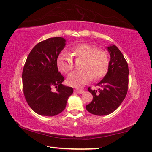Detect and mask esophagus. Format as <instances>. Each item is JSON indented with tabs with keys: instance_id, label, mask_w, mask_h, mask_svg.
Wrapping results in <instances>:
<instances>
[{
	"instance_id": "obj_1",
	"label": "esophagus",
	"mask_w": 152,
	"mask_h": 152,
	"mask_svg": "<svg viewBox=\"0 0 152 152\" xmlns=\"http://www.w3.org/2000/svg\"><path fill=\"white\" fill-rule=\"evenodd\" d=\"M75 91L78 93V94H83V93L85 92V91H84L83 89H75Z\"/></svg>"
}]
</instances>
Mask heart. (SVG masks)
<instances>
[{"label": "heart", "instance_id": "obj_1", "mask_svg": "<svg viewBox=\"0 0 152 152\" xmlns=\"http://www.w3.org/2000/svg\"><path fill=\"white\" fill-rule=\"evenodd\" d=\"M71 53L76 58H83L80 71L71 74L67 79L69 86L80 87L91 80H99L106 76L109 67V58L106 51L98 49L89 44H79L71 48ZM56 66L63 74H67L73 68L72 61L65 53H61L56 58Z\"/></svg>", "mask_w": 152, "mask_h": 152}]
</instances>
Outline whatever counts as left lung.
I'll return each instance as SVG.
<instances>
[{"label": "left lung", "instance_id": "left-lung-1", "mask_svg": "<svg viewBox=\"0 0 152 152\" xmlns=\"http://www.w3.org/2000/svg\"><path fill=\"white\" fill-rule=\"evenodd\" d=\"M106 48L110 56L108 71L96 85L99 89H88L94 98L86 106V109L90 113L98 116L115 111L125 99L128 88V65L123 54L113 44Z\"/></svg>", "mask_w": 152, "mask_h": 152}]
</instances>
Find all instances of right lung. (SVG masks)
Returning a JSON list of instances; mask_svg holds the SVG:
<instances>
[{
    "label": "right lung",
    "mask_w": 152,
    "mask_h": 152,
    "mask_svg": "<svg viewBox=\"0 0 152 152\" xmlns=\"http://www.w3.org/2000/svg\"><path fill=\"white\" fill-rule=\"evenodd\" d=\"M61 37L39 42L29 53L22 72V85L29 106L38 115L53 117L65 109L73 88L62 85L56 58L66 44Z\"/></svg>",
    "instance_id": "add662e5"
}]
</instances>
